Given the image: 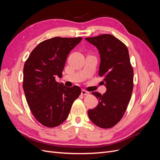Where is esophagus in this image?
I'll use <instances>...</instances> for the list:
<instances>
[{
	"label": "esophagus",
	"mask_w": 160,
	"mask_h": 160,
	"mask_svg": "<svg viewBox=\"0 0 160 160\" xmlns=\"http://www.w3.org/2000/svg\"><path fill=\"white\" fill-rule=\"evenodd\" d=\"M81 95H89V92L83 89V90H81Z\"/></svg>",
	"instance_id": "obj_1"
}]
</instances>
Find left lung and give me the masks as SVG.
Returning a JSON list of instances; mask_svg holds the SVG:
<instances>
[{
    "label": "left lung",
    "instance_id": "1",
    "mask_svg": "<svg viewBox=\"0 0 160 160\" xmlns=\"http://www.w3.org/2000/svg\"><path fill=\"white\" fill-rule=\"evenodd\" d=\"M85 40L99 50V75L103 77L107 91L103 95L92 92L99 100L96 108L88 111L90 120L97 126L108 129L122 119L133 88V69L127 47L118 38L103 34Z\"/></svg>",
    "mask_w": 160,
    "mask_h": 160
}]
</instances>
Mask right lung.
Here are the masks:
<instances>
[{
    "label": "right lung",
    "instance_id": "right-lung-1",
    "mask_svg": "<svg viewBox=\"0 0 160 160\" xmlns=\"http://www.w3.org/2000/svg\"><path fill=\"white\" fill-rule=\"evenodd\" d=\"M81 37H57L40 42L25 61L22 88L28 107L38 122L55 128L64 122L74 101L79 98V87L67 88L56 81L62 77L70 51Z\"/></svg>",
    "mask_w": 160,
    "mask_h": 160
}]
</instances>
